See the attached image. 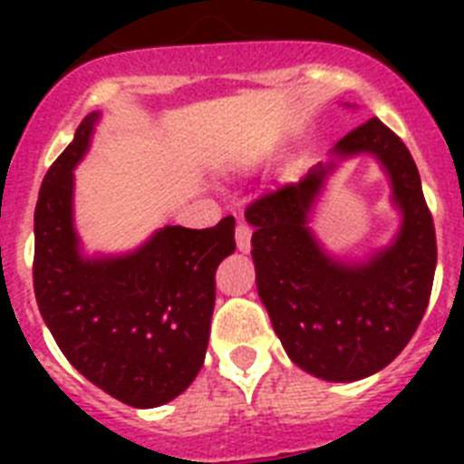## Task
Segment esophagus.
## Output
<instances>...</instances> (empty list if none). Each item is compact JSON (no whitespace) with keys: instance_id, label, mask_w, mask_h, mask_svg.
<instances>
[{"instance_id":"34e87169","label":"esophagus","mask_w":464,"mask_h":464,"mask_svg":"<svg viewBox=\"0 0 464 464\" xmlns=\"http://www.w3.org/2000/svg\"><path fill=\"white\" fill-rule=\"evenodd\" d=\"M250 238H253V228L247 224L236 226V246H238L240 253H250Z\"/></svg>"}]
</instances>
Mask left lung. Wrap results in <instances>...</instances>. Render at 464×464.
Returning <instances> with one entry per match:
<instances>
[{"label": "left lung", "mask_w": 464, "mask_h": 464, "mask_svg": "<svg viewBox=\"0 0 464 464\" xmlns=\"http://www.w3.org/2000/svg\"><path fill=\"white\" fill-rule=\"evenodd\" d=\"M361 155L389 175L401 228L390 244L349 261L330 254L309 224L331 175ZM246 218L255 228L257 294L298 368L323 381L353 382L378 373L407 346L431 296L436 233L417 163L381 120L339 140L327 163L310 168L301 182L250 204Z\"/></svg>", "instance_id": "obj_1"}]
</instances>
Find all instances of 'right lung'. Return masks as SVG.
Masks as SVG:
<instances>
[{
  "mask_svg": "<svg viewBox=\"0 0 464 464\" xmlns=\"http://www.w3.org/2000/svg\"><path fill=\"white\" fill-rule=\"evenodd\" d=\"M98 122V111L82 120L43 180L33 284L69 363L120 402L151 410L185 392L202 368L214 275L236 250V218L202 231L163 226L125 253H86L74 224V170Z\"/></svg>",
  "mask_w": 464,
  "mask_h": 464,
  "instance_id": "add662e5",
  "label": "right lung"
}]
</instances>
